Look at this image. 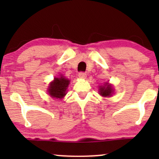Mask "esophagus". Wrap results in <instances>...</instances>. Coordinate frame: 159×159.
Returning <instances> with one entry per match:
<instances>
[{"instance_id": "1", "label": "esophagus", "mask_w": 159, "mask_h": 159, "mask_svg": "<svg viewBox=\"0 0 159 159\" xmlns=\"http://www.w3.org/2000/svg\"><path fill=\"white\" fill-rule=\"evenodd\" d=\"M78 77L81 78H85L86 77H87V74L84 72H79V74H78Z\"/></svg>"}]
</instances>
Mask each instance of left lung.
Wrapping results in <instances>:
<instances>
[{
    "label": "left lung",
    "instance_id": "obj_1",
    "mask_svg": "<svg viewBox=\"0 0 159 159\" xmlns=\"http://www.w3.org/2000/svg\"><path fill=\"white\" fill-rule=\"evenodd\" d=\"M112 88H111V86L109 85L108 84L106 83V84H105L103 87H100L99 88V93L100 95L102 96H110L112 93Z\"/></svg>",
    "mask_w": 159,
    "mask_h": 159
}]
</instances>
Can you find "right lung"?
I'll return each mask as SVG.
<instances>
[{
    "label": "right lung",
    "mask_w": 159,
    "mask_h": 159,
    "mask_svg": "<svg viewBox=\"0 0 159 159\" xmlns=\"http://www.w3.org/2000/svg\"><path fill=\"white\" fill-rule=\"evenodd\" d=\"M69 84V80L63 76L55 78L48 87V93L51 96L57 98H62L66 93V89Z\"/></svg>",
    "instance_id": "add662e5"
}]
</instances>
